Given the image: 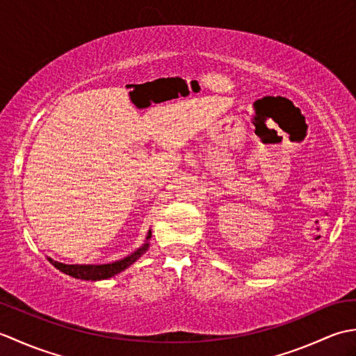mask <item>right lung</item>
Returning a JSON list of instances; mask_svg holds the SVG:
<instances>
[{
	"label": "right lung",
	"instance_id": "add662e5",
	"mask_svg": "<svg viewBox=\"0 0 356 356\" xmlns=\"http://www.w3.org/2000/svg\"><path fill=\"white\" fill-rule=\"evenodd\" d=\"M149 238H151V231H148L147 241L138 249V251H134L133 254L125 257V259H122V260L115 261V263H108V264H64V263H59V261H55L51 259H47V260L56 269L64 272V274H67V275L96 282V280H105V278L115 277L116 274H119V272H122L128 266H131L136 260H139V257L143 252H147V249L149 246V243H148Z\"/></svg>",
	"mask_w": 356,
	"mask_h": 356
}]
</instances>
